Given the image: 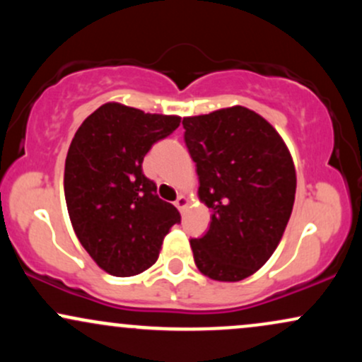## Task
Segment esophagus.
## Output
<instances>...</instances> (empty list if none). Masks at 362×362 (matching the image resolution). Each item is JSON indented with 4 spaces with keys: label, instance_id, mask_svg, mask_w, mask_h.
Here are the masks:
<instances>
[{
    "label": "esophagus",
    "instance_id": "34e87169",
    "mask_svg": "<svg viewBox=\"0 0 362 362\" xmlns=\"http://www.w3.org/2000/svg\"><path fill=\"white\" fill-rule=\"evenodd\" d=\"M187 204H189V201H187V197L185 195H178L177 197V201H175V206L178 207V211H184L185 207H187Z\"/></svg>",
    "mask_w": 362,
    "mask_h": 362
}]
</instances>
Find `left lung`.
<instances>
[{
  "label": "left lung",
  "mask_w": 362,
  "mask_h": 362,
  "mask_svg": "<svg viewBox=\"0 0 362 362\" xmlns=\"http://www.w3.org/2000/svg\"><path fill=\"white\" fill-rule=\"evenodd\" d=\"M199 175V201L211 209L202 238L190 240L197 269L236 282L255 274L279 245L293 213L296 170L279 132L235 105L182 120Z\"/></svg>",
  "instance_id": "left-lung-1"
}]
</instances>
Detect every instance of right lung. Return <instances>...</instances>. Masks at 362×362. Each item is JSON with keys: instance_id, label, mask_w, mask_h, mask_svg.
Here are the masks:
<instances>
[{"instance_id": "right-lung-1", "label": "right lung", "mask_w": 362, "mask_h": 362, "mask_svg": "<svg viewBox=\"0 0 362 362\" xmlns=\"http://www.w3.org/2000/svg\"><path fill=\"white\" fill-rule=\"evenodd\" d=\"M178 126V115L109 102L83 120L69 144V219L83 248L110 276H138L151 267L170 228L180 223L177 207L161 201L143 173L146 153Z\"/></svg>"}]
</instances>
